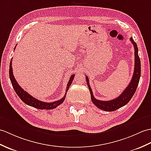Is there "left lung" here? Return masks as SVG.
<instances>
[{"label": "left lung", "mask_w": 151, "mask_h": 151, "mask_svg": "<svg viewBox=\"0 0 151 151\" xmlns=\"http://www.w3.org/2000/svg\"><path fill=\"white\" fill-rule=\"evenodd\" d=\"M130 40L134 47V70L130 83H129L127 87L120 96L116 98L115 99L109 101H101L96 99L93 96L92 89L90 87L88 76H86L87 84L91 94V99L93 103L100 109L105 111H114L125 106L131 100L137 89L140 75H141V64H140V59L138 56L137 44L132 38H131Z\"/></svg>", "instance_id": "8db88e82"}]
</instances>
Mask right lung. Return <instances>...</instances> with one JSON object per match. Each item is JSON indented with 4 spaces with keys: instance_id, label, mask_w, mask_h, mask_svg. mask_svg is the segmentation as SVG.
I'll list each match as a JSON object with an SVG mask.
<instances>
[{
    "instance_id": "1",
    "label": "right lung",
    "mask_w": 151,
    "mask_h": 151,
    "mask_svg": "<svg viewBox=\"0 0 151 151\" xmlns=\"http://www.w3.org/2000/svg\"><path fill=\"white\" fill-rule=\"evenodd\" d=\"M16 47V46H15ZM14 49V50H15ZM12 59L10 61V64H9V78L10 80H11L12 84L13 86V87L15 91L16 92L17 95L19 96V97L21 99L22 101H24L26 104L28 105V106L35 107L37 109H55L57 107H58L59 105H60L64 102V101L65 99V95L67 94L69 88V86L71 85L73 79L75 78V75H73L71 76H70V79L69 80V82L68 83L67 87H66V90H65V96L61 99L60 100H57L53 101V102H51V103H47V102H44V101H40L36 99H35L34 97H33L31 95H30L29 94H28L26 91H24L22 87H21L17 82L16 81V80L14 77V75L13 74V69L12 67Z\"/></svg>"
}]
</instances>
